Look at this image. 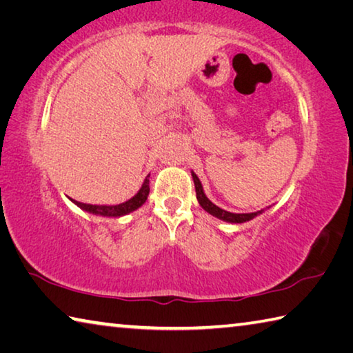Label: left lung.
Returning <instances> with one entry per match:
<instances>
[{
    "label": "left lung",
    "instance_id": "1",
    "mask_svg": "<svg viewBox=\"0 0 353 353\" xmlns=\"http://www.w3.org/2000/svg\"><path fill=\"white\" fill-rule=\"evenodd\" d=\"M191 177H193V182H194V188H196V198H198L199 205L204 208L207 213H210L212 216L218 218L221 221H225V223H230V224H243V223H248V221L254 219L256 216H260V214L265 212V208L259 212H252V213H232V212H227L224 208H221L218 205H214L213 202L207 198L205 193H204V188H202V183L199 181V177L194 174V171H191ZM270 208V207H268Z\"/></svg>",
    "mask_w": 353,
    "mask_h": 353
}]
</instances>
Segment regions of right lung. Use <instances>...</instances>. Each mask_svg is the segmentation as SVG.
Returning <instances> with one entry per match:
<instances>
[{"instance_id": "1", "label": "right lung", "mask_w": 353, "mask_h": 353, "mask_svg": "<svg viewBox=\"0 0 353 353\" xmlns=\"http://www.w3.org/2000/svg\"><path fill=\"white\" fill-rule=\"evenodd\" d=\"M149 196V174L146 176L145 182L141 183L140 190L137 191V194L132 196V198L128 199L126 202H121V204H115V205H97V204H85V202H79L68 198L74 205H77L81 210L97 214V216H104V218H121L124 214H129L135 212L137 208H140L143 204H145L146 199Z\"/></svg>"}]
</instances>
